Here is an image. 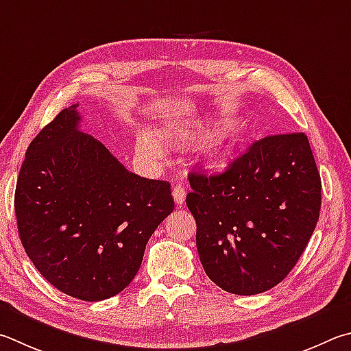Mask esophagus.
<instances>
[{
    "mask_svg": "<svg viewBox=\"0 0 351 351\" xmlns=\"http://www.w3.org/2000/svg\"><path fill=\"white\" fill-rule=\"evenodd\" d=\"M186 187L184 186H175V189H173V192H171V195H173V199H175V202H176V206H180V207H182L184 206V202H186Z\"/></svg>",
    "mask_w": 351,
    "mask_h": 351,
    "instance_id": "obj_1",
    "label": "esophagus"
}]
</instances>
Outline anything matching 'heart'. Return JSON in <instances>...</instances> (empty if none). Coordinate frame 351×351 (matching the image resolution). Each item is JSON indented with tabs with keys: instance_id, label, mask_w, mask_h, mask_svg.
Returning <instances> with one entry per match:
<instances>
[{
	"instance_id": "b5f03b06",
	"label": "heart",
	"mask_w": 351,
	"mask_h": 351,
	"mask_svg": "<svg viewBox=\"0 0 351 351\" xmlns=\"http://www.w3.org/2000/svg\"><path fill=\"white\" fill-rule=\"evenodd\" d=\"M138 147L141 149L144 154H147L154 158H162L165 155L164 147L156 135L152 132H141L138 136Z\"/></svg>"
}]
</instances>
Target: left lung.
<instances>
[{"label":"left lung","mask_w":351,"mask_h":351,"mask_svg":"<svg viewBox=\"0 0 351 351\" xmlns=\"http://www.w3.org/2000/svg\"><path fill=\"white\" fill-rule=\"evenodd\" d=\"M187 207L207 276L233 295H258L289 275L321 210V176L308 138L253 143L219 175L189 173Z\"/></svg>","instance_id":"8db88e82"}]
</instances>
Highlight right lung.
Instances as JSON below:
<instances>
[{
    "instance_id": "obj_1",
    "label": "right lung",
    "mask_w": 351,
    "mask_h": 351,
    "mask_svg": "<svg viewBox=\"0 0 351 351\" xmlns=\"http://www.w3.org/2000/svg\"><path fill=\"white\" fill-rule=\"evenodd\" d=\"M76 107L61 110L30 143L15 213L38 271L66 295L95 302L132 282L175 202L167 181L132 173L82 133Z\"/></svg>"
}]
</instances>
